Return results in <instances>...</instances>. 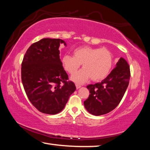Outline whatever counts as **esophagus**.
Wrapping results in <instances>:
<instances>
[{"label": "esophagus", "mask_w": 150, "mask_h": 150, "mask_svg": "<svg viewBox=\"0 0 150 150\" xmlns=\"http://www.w3.org/2000/svg\"><path fill=\"white\" fill-rule=\"evenodd\" d=\"M75 86H76V88H79L81 87V86L79 84H75Z\"/></svg>", "instance_id": "34e87169"}]
</instances>
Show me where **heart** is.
Returning <instances> with one entry per match:
<instances>
[{
  "label": "heart",
  "mask_w": 150,
  "mask_h": 150,
  "mask_svg": "<svg viewBox=\"0 0 150 150\" xmlns=\"http://www.w3.org/2000/svg\"><path fill=\"white\" fill-rule=\"evenodd\" d=\"M73 56L65 55L62 65L71 75L74 74L83 64L82 70L73 75L71 79L77 83H84L91 78L93 81H100L107 77L114 64V55L105 47L81 46L74 50Z\"/></svg>",
  "instance_id": "obj_1"
}]
</instances>
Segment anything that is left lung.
I'll return each mask as SVG.
<instances>
[{
  "label": "left lung",
  "instance_id": "1",
  "mask_svg": "<svg viewBox=\"0 0 150 150\" xmlns=\"http://www.w3.org/2000/svg\"><path fill=\"white\" fill-rule=\"evenodd\" d=\"M130 77V66L121 57L105 79L100 83L87 86L90 93L84 101L87 110L91 115L100 116L114 110L126 92Z\"/></svg>",
  "mask_w": 150,
  "mask_h": 150
}]
</instances>
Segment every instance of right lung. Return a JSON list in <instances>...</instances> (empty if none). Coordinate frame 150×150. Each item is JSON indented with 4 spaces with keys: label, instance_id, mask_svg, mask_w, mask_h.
Masks as SVG:
<instances>
[{
    "label": "right lung",
    "instance_id": "add662e5",
    "mask_svg": "<svg viewBox=\"0 0 150 150\" xmlns=\"http://www.w3.org/2000/svg\"><path fill=\"white\" fill-rule=\"evenodd\" d=\"M61 39L44 38L32 44L25 54L21 79L25 92L40 112L56 115L64 108L76 89L59 58Z\"/></svg>",
    "mask_w": 150,
    "mask_h": 150
}]
</instances>
